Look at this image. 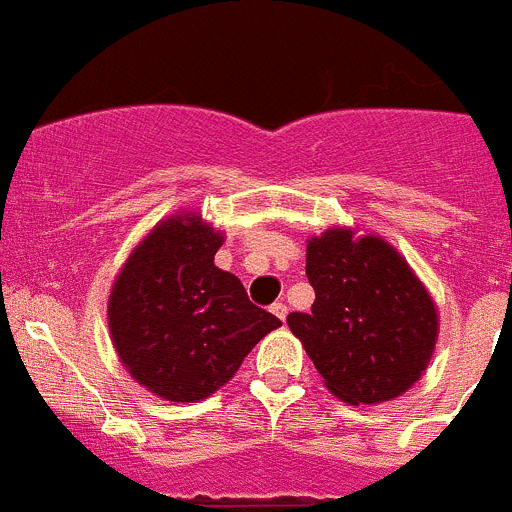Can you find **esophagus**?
<instances>
[{
    "instance_id": "1",
    "label": "esophagus",
    "mask_w": 512,
    "mask_h": 512,
    "mask_svg": "<svg viewBox=\"0 0 512 512\" xmlns=\"http://www.w3.org/2000/svg\"><path fill=\"white\" fill-rule=\"evenodd\" d=\"M270 310H272V315H275V317H280V320L285 322V317H287V305H285V302H280V300H277L275 305L270 307Z\"/></svg>"
}]
</instances>
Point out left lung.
<instances>
[{"label":"left lung","instance_id":"obj_1","mask_svg":"<svg viewBox=\"0 0 512 512\" xmlns=\"http://www.w3.org/2000/svg\"><path fill=\"white\" fill-rule=\"evenodd\" d=\"M305 272L315 302L287 325L327 390L350 405L403 395L438 337V312L408 262L380 237L327 230L307 245Z\"/></svg>","mask_w":512,"mask_h":512}]
</instances>
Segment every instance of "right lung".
I'll return each mask as SVG.
<instances>
[{
	"instance_id": "obj_1",
	"label": "right lung",
	"mask_w": 512,
	"mask_h": 512,
	"mask_svg": "<svg viewBox=\"0 0 512 512\" xmlns=\"http://www.w3.org/2000/svg\"><path fill=\"white\" fill-rule=\"evenodd\" d=\"M222 235L200 217H170L137 245L109 295V332L140 385L175 403L222 388L247 352L280 327L215 267Z\"/></svg>"
}]
</instances>
